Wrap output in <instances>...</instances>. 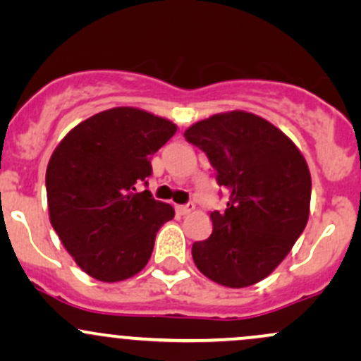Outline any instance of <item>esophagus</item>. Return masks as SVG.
Wrapping results in <instances>:
<instances>
[{"label": "esophagus", "instance_id": "esophagus-1", "mask_svg": "<svg viewBox=\"0 0 361 361\" xmlns=\"http://www.w3.org/2000/svg\"><path fill=\"white\" fill-rule=\"evenodd\" d=\"M193 209H195V205H193V204H186V205H176V212L180 214V215H186V214H190V212H192Z\"/></svg>", "mask_w": 361, "mask_h": 361}]
</instances>
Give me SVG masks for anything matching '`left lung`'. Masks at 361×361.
<instances>
[{"label":"left lung","instance_id":"8db88e82","mask_svg":"<svg viewBox=\"0 0 361 361\" xmlns=\"http://www.w3.org/2000/svg\"><path fill=\"white\" fill-rule=\"evenodd\" d=\"M229 192L224 212L210 214L212 234L193 243L207 279L231 288L267 279L285 259L309 221L310 173L299 147L268 120L234 110L185 130Z\"/></svg>","mask_w":361,"mask_h":361}]
</instances>
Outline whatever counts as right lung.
Masks as SVG:
<instances>
[{
  "label": "right lung",
  "mask_w": 361,
  "mask_h": 361,
  "mask_svg": "<svg viewBox=\"0 0 361 361\" xmlns=\"http://www.w3.org/2000/svg\"><path fill=\"white\" fill-rule=\"evenodd\" d=\"M176 126L149 111L117 106L78 123L52 152L45 173L51 224L82 271L100 281L127 280L147 264L156 233L175 217L140 181L151 156Z\"/></svg>",
  "instance_id": "obj_1"
}]
</instances>
